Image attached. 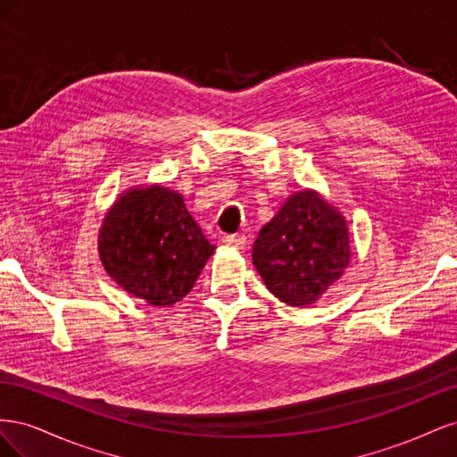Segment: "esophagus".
<instances>
[{
	"instance_id": "obj_1",
	"label": "esophagus",
	"mask_w": 457,
	"mask_h": 457,
	"mask_svg": "<svg viewBox=\"0 0 457 457\" xmlns=\"http://www.w3.org/2000/svg\"><path fill=\"white\" fill-rule=\"evenodd\" d=\"M223 244L230 245V247H238V250H244L247 240H245L244 234H227V237H223Z\"/></svg>"
}]
</instances>
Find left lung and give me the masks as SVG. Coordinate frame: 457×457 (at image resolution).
I'll return each instance as SVG.
<instances>
[{
	"instance_id": "obj_1",
	"label": "left lung",
	"mask_w": 457,
	"mask_h": 457,
	"mask_svg": "<svg viewBox=\"0 0 457 457\" xmlns=\"http://www.w3.org/2000/svg\"><path fill=\"white\" fill-rule=\"evenodd\" d=\"M252 257L272 295L294 307L311 305L349 265L347 220L301 190L261 228Z\"/></svg>"
}]
</instances>
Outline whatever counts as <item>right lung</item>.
Wrapping results in <instances>:
<instances>
[{"mask_svg": "<svg viewBox=\"0 0 457 457\" xmlns=\"http://www.w3.org/2000/svg\"><path fill=\"white\" fill-rule=\"evenodd\" d=\"M213 252L183 196L158 185L123 195L99 234L106 272L154 307L181 301Z\"/></svg>", "mask_w": 457, "mask_h": 457, "instance_id": "obj_1", "label": "right lung"}]
</instances>
